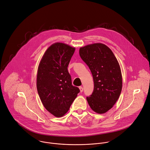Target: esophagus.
I'll use <instances>...</instances> for the list:
<instances>
[{"instance_id": "esophagus-1", "label": "esophagus", "mask_w": 150, "mask_h": 150, "mask_svg": "<svg viewBox=\"0 0 150 150\" xmlns=\"http://www.w3.org/2000/svg\"><path fill=\"white\" fill-rule=\"evenodd\" d=\"M79 90H80V92L82 93V92L83 91V87H81V86H80V87H79Z\"/></svg>"}]
</instances>
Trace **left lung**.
Returning <instances> with one entry per match:
<instances>
[{
  "mask_svg": "<svg viewBox=\"0 0 150 150\" xmlns=\"http://www.w3.org/2000/svg\"><path fill=\"white\" fill-rule=\"evenodd\" d=\"M79 55L90 68L94 80V90L87 97V101L95 112L104 113L112 108L121 93L119 64L112 51L101 43L80 48Z\"/></svg>",
  "mask_w": 150,
  "mask_h": 150,
  "instance_id": "obj_1",
  "label": "left lung"
}]
</instances>
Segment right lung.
<instances>
[{
	"label": "right lung",
	"mask_w": 150,
	"mask_h": 150,
	"mask_svg": "<svg viewBox=\"0 0 150 150\" xmlns=\"http://www.w3.org/2000/svg\"><path fill=\"white\" fill-rule=\"evenodd\" d=\"M75 48L56 42L46 51L39 64L37 88L40 100L50 113L61 117L69 110L79 89L72 85L68 67Z\"/></svg>",
	"instance_id": "add662e5"
}]
</instances>
